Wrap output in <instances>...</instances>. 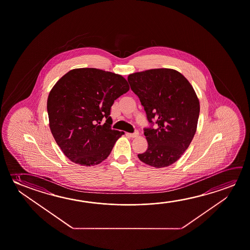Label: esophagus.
Segmentation results:
<instances>
[{"mask_svg": "<svg viewBox=\"0 0 250 250\" xmlns=\"http://www.w3.org/2000/svg\"><path fill=\"white\" fill-rule=\"evenodd\" d=\"M127 135H128L129 137H131V138H137V137L139 136V131H135L133 133H127Z\"/></svg>", "mask_w": 250, "mask_h": 250, "instance_id": "obj_1", "label": "esophagus"}]
</instances>
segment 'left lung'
Returning a JSON list of instances; mask_svg holds the SVG:
<instances>
[{"instance_id": "1", "label": "left lung", "mask_w": 250, "mask_h": 250, "mask_svg": "<svg viewBox=\"0 0 250 250\" xmlns=\"http://www.w3.org/2000/svg\"><path fill=\"white\" fill-rule=\"evenodd\" d=\"M128 82L150 124L144 129L148 149L138 157L156 168L172 165L196 133L200 104L192 85L179 72L168 68L132 73Z\"/></svg>"}]
</instances>
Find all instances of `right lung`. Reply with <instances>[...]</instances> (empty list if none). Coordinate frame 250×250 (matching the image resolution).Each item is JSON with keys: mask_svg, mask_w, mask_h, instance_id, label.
I'll return each mask as SVG.
<instances>
[{"mask_svg": "<svg viewBox=\"0 0 250 250\" xmlns=\"http://www.w3.org/2000/svg\"><path fill=\"white\" fill-rule=\"evenodd\" d=\"M129 89L121 75L96 68L71 70L54 84L46 105L49 126L71 161L93 166L107 158L124 134L111 129V105Z\"/></svg>", "mask_w": 250, "mask_h": 250, "instance_id": "obj_1", "label": "right lung"}]
</instances>
